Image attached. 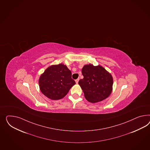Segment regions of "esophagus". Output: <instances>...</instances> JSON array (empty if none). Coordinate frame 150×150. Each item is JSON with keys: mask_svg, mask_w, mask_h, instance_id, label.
<instances>
[{"mask_svg": "<svg viewBox=\"0 0 150 150\" xmlns=\"http://www.w3.org/2000/svg\"><path fill=\"white\" fill-rule=\"evenodd\" d=\"M75 81H76V83L77 84H78V81H79V79H77Z\"/></svg>", "mask_w": 150, "mask_h": 150, "instance_id": "obj_1", "label": "esophagus"}]
</instances>
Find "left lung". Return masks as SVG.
I'll use <instances>...</instances> for the list:
<instances>
[{
	"instance_id": "left-lung-1",
	"label": "left lung",
	"mask_w": 150,
	"mask_h": 150,
	"mask_svg": "<svg viewBox=\"0 0 150 150\" xmlns=\"http://www.w3.org/2000/svg\"><path fill=\"white\" fill-rule=\"evenodd\" d=\"M81 73L84 78L78 84L86 100L91 103H98L111 94L113 77L103 66L86 64L81 69Z\"/></svg>"
}]
</instances>
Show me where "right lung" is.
Masks as SVG:
<instances>
[{
	"instance_id": "obj_1",
	"label": "right lung",
	"mask_w": 150,
	"mask_h": 150,
	"mask_svg": "<svg viewBox=\"0 0 150 150\" xmlns=\"http://www.w3.org/2000/svg\"><path fill=\"white\" fill-rule=\"evenodd\" d=\"M75 84L71 71L63 64L48 67L39 79L41 92L53 100L64 98Z\"/></svg>"
}]
</instances>
